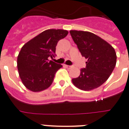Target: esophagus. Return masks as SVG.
<instances>
[{
    "label": "esophagus",
    "mask_w": 129,
    "mask_h": 129,
    "mask_svg": "<svg viewBox=\"0 0 129 129\" xmlns=\"http://www.w3.org/2000/svg\"><path fill=\"white\" fill-rule=\"evenodd\" d=\"M64 67L66 68H68V69L72 68V66H68V65H64Z\"/></svg>",
    "instance_id": "34e87169"
}]
</instances>
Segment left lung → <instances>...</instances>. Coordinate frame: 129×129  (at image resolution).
<instances>
[{
	"label": "left lung",
	"instance_id": "1",
	"mask_svg": "<svg viewBox=\"0 0 129 129\" xmlns=\"http://www.w3.org/2000/svg\"><path fill=\"white\" fill-rule=\"evenodd\" d=\"M83 57L87 59L86 68L72 79L77 88L90 91L103 85L110 77L116 64V53L112 46L98 35L88 31L70 30Z\"/></svg>",
	"mask_w": 129,
	"mask_h": 129
}]
</instances>
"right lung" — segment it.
<instances>
[{
  "label": "right lung",
  "instance_id": "1",
  "mask_svg": "<svg viewBox=\"0 0 129 129\" xmlns=\"http://www.w3.org/2000/svg\"><path fill=\"white\" fill-rule=\"evenodd\" d=\"M63 29H48L22 47L17 59L19 76L26 88L38 92L48 88L61 64L49 60L55 57L57 42L68 35Z\"/></svg>",
  "mask_w": 129,
  "mask_h": 129
}]
</instances>
